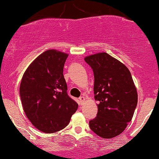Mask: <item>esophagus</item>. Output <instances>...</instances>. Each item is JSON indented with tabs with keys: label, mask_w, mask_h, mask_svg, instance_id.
<instances>
[{
	"label": "esophagus",
	"mask_w": 159,
	"mask_h": 159,
	"mask_svg": "<svg viewBox=\"0 0 159 159\" xmlns=\"http://www.w3.org/2000/svg\"><path fill=\"white\" fill-rule=\"evenodd\" d=\"M84 101H85V98H84V97H80L79 101H80V103H81V104H83V103H84Z\"/></svg>",
	"instance_id": "obj_1"
}]
</instances>
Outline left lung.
Returning <instances> with one entry per match:
<instances>
[{"label":"left lung","instance_id":"1","mask_svg":"<svg viewBox=\"0 0 159 159\" xmlns=\"http://www.w3.org/2000/svg\"><path fill=\"white\" fill-rule=\"evenodd\" d=\"M84 61L93 70L94 98L99 102L90 128L102 138H113L126 129L136 107L138 95L131 73L106 52L89 56Z\"/></svg>","mask_w":159,"mask_h":159}]
</instances>
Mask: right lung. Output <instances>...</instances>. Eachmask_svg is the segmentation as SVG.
<instances>
[{
	"mask_svg": "<svg viewBox=\"0 0 159 159\" xmlns=\"http://www.w3.org/2000/svg\"><path fill=\"white\" fill-rule=\"evenodd\" d=\"M68 54L49 49L39 55L25 71L20 87L23 110L32 124L46 133L69 123L78 104L67 92L63 68Z\"/></svg>",
	"mask_w": 159,
	"mask_h": 159,
	"instance_id": "right-lung-1",
	"label": "right lung"
}]
</instances>
